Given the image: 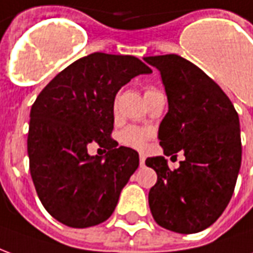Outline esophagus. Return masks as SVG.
<instances>
[{
    "label": "esophagus",
    "instance_id": "obj_1",
    "mask_svg": "<svg viewBox=\"0 0 253 253\" xmlns=\"http://www.w3.org/2000/svg\"><path fill=\"white\" fill-rule=\"evenodd\" d=\"M145 160H146V157H145L143 154H139V165H141V167L145 165Z\"/></svg>",
    "mask_w": 253,
    "mask_h": 253
}]
</instances>
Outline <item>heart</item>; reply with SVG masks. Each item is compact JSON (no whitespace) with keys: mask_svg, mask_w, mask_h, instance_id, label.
<instances>
[{"mask_svg":"<svg viewBox=\"0 0 253 253\" xmlns=\"http://www.w3.org/2000/svg\"><path fill=\"white\" fill-rule=\"evenodd\" d=\"M152 92H156V89H146L145 94L152 93ZM152 137H153V131L150 128H148V127L128 126L119 132V141L123 145L134 149H139V150L146 148V145L152 139Z\"/></svg>","mask_w":253,"mask_h":253,"instance_id":"b5f03b06","label":"heart"}]
</instances>
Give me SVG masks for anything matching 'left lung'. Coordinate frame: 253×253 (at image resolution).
<instances>
[{
  "mask_svg": "<svg viewBox=\"0 0 253 253\" xmlns=\"http://www.w3.org/2000/svg\"><path fill=\"white\" fill-rule=\"evenodd\" d=\"M143 59L159 69L168 96L160 145L165 156L183 150L186 157L173 170L163 156L146 159L157 173L150 211L163 228L198 233L217 221L233 195L241 165L239 115L222 89L190 61L176 54Z\"/></svg>",
  "mask_w": 253,
  "mask_h": 253,
  "instance_id": "8db88e82",
  "label": "left lung"
}]
</instances>
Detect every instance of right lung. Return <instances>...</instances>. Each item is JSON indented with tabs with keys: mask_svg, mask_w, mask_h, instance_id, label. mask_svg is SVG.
I'll list each match as a JSON object with an SVG mask.
<instances>
[{
	"mask_svg": "<svg viewBox=\"0 0 253 253\" xmlns=\"http://www.w3.org/2000/svg\"><path fill=\"white\" fill-rule=\"evenodd\" d=\"M149 73L132 55L93 52L58 73L32 104L31 176L42 205L63 225L94 226L115 210L139 157L111 138L114 101L131 78ZM93 142L109 150L104 159L87 154Z\"/></svg>",
	"mask_w": 253,
	"mask_h": 253,
	"instance_id": "obj_1",
	"label": "right lung"
}]
</instances>
